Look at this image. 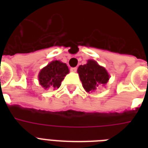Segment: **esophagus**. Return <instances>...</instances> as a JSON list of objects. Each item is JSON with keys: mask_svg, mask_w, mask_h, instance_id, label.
Here are the masks:
<instances>
[{"mask_svg": "<svg viewBox=\"0 0 148 148\" xmlns=\"http://www.w3.org/2000/svg\"><path fill=\"white\" fill-rule=\"evenodd\" d=\"M77 68L76 67H71V71H73V72L77 71Z\"/></svg>", "mask_w": 148, "mask_h": 148, "instance_id": "1", "label": "esophagus"}]
</instances>
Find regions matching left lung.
Returning <instances> with one entry per match:
<instances>
[{"label":"left lung","instance_id":"1","mask_svg":"<svg viewBox=\"0 0 148 148\" xmlns=\"http://www.w3.org/2000/svg\"><path fill=\"white\" fill-rule=\"evenodd\" d=\"M77 72L84 88L88 92H92L100 84H105L109 80L105 68L92 60H88L86 64L79 66Z\"/></svg>","mask_w":148,"mask_h":148}]
</instances>
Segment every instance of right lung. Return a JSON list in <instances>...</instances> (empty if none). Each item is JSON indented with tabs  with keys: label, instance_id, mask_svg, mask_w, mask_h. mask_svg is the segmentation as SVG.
Wrapping results in <instances>:
<instances>
[{
	"label": "right lung",
	"instance_id": "right-lung-1",
	"mask_svg": "<svg viewBox=\"0 0 148 148\" xmlns=\"http://www.w3.org/2000/svg\"><path fill=\"white\" fill-rule=\"evenodd\" d=\"M69 73L67 64L58 60L52 61L44 67L39 73L38 78L43 88H51L53 90L58 88L64 79L66 74Z\"/></svg>",
	"mask_w": 148,
	"mask_h": 148
}]
</instances>
